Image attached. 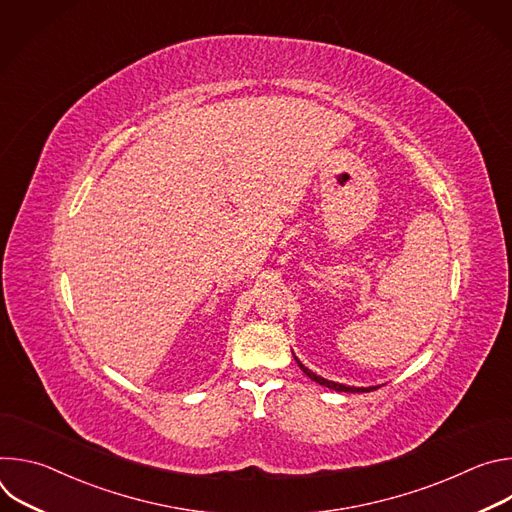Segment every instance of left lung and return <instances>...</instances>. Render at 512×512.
<instances>
[{"label":"left lung","mask_w":512,"mask_h":512,"mask_svg":"<svg viewBox=\"0 0 512 512\" xmlns=\"http://www.w3.org/2000/svg\"><path fill=\"white\" fill-rule=\"evenodd\" d=\"M294 358H296V356H294ZM296 362L300 364V369H302L312 381H316L318 385H324V387H328V389H334V391H340V393H369V391H375V389H377V387H348V385H340V383L328 381V379H324V377H318L316 373H312L310 369H306L298 358H296Z\"/></svg>","instance_id":"8db88e82"}]
</instances>
